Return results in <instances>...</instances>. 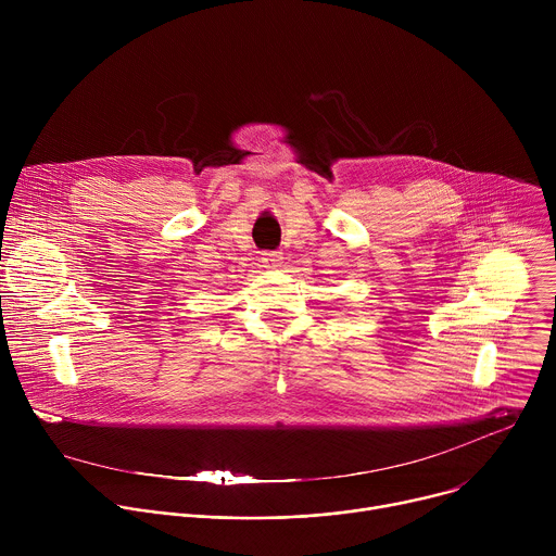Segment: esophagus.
I'll list each match as a JSON object with an SVG mask.
<instances>
[{"instance_id":"esophagus-1","label":"esophagus","mask_w":556,"mask_h":556,"mask_svg":"<svg viewBox=\"0 0 556 556\" xmlns=\"http://www.w3.org/2000/svg\"><path fill=\"white\" fill-rule=\"evenodd\" d=\"M281 260H283V255H281L279 251H266V253H262V264H264L266 268H277V266H281Z\"/></svg>"}]
</instances>
